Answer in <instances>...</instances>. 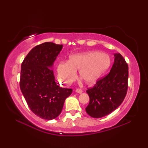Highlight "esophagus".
<instances>
[{
	"mask_svg": "<svg viewBox=\"0 0 148 148\" xmlns=\"http://www.w3.org/2000/svg\"><path fill=\"white\" fill-rule=\"evenodd\" d=\"M76 92L78 93H83V90L81 89H79V88H77L76 90Z\"/></svg>",
	"mask_w": 148,
	"mask_h": 148,
	"instance_id": "1",
	"label": "esophagus"
}]
</instances>
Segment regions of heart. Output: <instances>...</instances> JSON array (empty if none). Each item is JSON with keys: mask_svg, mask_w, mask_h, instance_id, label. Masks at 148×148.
<instances>
[{"mask_svg": "<svg viewBox=\"0 0 148 148\" xmlns=\"http://www.w3.org/2000/svg\"><path fill=\"white\" fill-rule=\"evenodd\" d=\"M109 55L103 52L88 51L69 56L67 62H60L57 66L59 80L70 85L74 81L76 72L86 84L96 83L111 65Z\"/></svg>", "mask_w": 148, "mask_h": 148, "instance_id": "obj_1", "label": "heart"}]
</instances>
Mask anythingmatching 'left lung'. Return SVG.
Returning <instances> with one entry per match:
<instances>
[{"mask_svg": "<svg viewBox=\"0 0 148 148\" xmlns=\"http://www.w3.org/2000/svg\"><path fill=\"white\" fill-rule=\"evenodd\" d=\"M114 61L109 73L98 81L92 88L86 90L90 97L85 110L93 118L109 114L123 101L128 88V67L119 53L114 55Z\"/></svg>", "mask_w": 148, "mask_h": 148, "instance_id": "obj_1", "label": "left lung"}]
</instances>
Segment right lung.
<instances>
[{
    "mask_svg": "<svg viewBox=\"0 0 148 148\" xmlns=\"http://www.w3.org/2000/svg\"><path fill=\"white\" fill-rule=\"evenodd\" d=\"M63 46L51 42L36 46L21 67L20 86L28 106L36 115L48 120L59 116L65 99L72 92L58 85L53 71Z\"/></svg>",
    "mask_w": 148,
    "mask_h": 148,
    "instance_id": "right-lung-1",
    "label": "right lung"
}]
</instances>
